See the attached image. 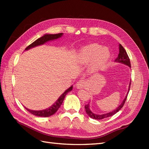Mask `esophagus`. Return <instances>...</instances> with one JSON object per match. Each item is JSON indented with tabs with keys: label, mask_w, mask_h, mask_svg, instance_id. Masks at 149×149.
<instances>
[{
	"label": "esophagus",
	"mask_w": 149,
	"mask_h": 149,
	"mask_svg": "<svg viewBox=\"0 0 149 149\" xmlns=\"http://www.w3.org/2000/svg\"><path fill=\"white\" fill-rule=\"evenodd\" d=\"M86 81L83 79H81L79 81L76 83V87L79 89H81V88H83L86 86Z\"/></svg>",
	"instance_id": "obj_1"
}]
</instances>
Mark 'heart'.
I'll return each mask as SVG.
<instances>
[{
    "label": "heart",
    "mask_w": 149,
    "mask_h": 149,
    "mask_svg": "<svg viewBox=\"0 0 149 149\" xmlns=\"http://www.w3.org/2000/svg\"><path fill=\"white\" fill-rule=\"evenodd\" d=\"M79 56L84 61H90L93 59L91 68L97 70L106 65L109 58V52L106 47H102L96 43L88 45L82 49Z\"/></svg>",
    "instance_id": "b5f03b06"
}]
</instances>
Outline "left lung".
Segmentation results:
<instances>
[{
    "label": "left lung",
    "mask_w": 149,
    "mask_h": 149,
    "mask_svg": "<svg viewBox=\"0 0 149 149\" xmlns=\"http://www.w3.org/2000/svg\"><path fill=\"white\" fill-rule=\"evenodd\" d=\"M115 61L123 63V64H125L126 65L129 66V67L131 68L130 59H129L127 52H126L125 50L122 46L121 44H120V45H119V54H118V58H117L115 59ZM130 86H131V83H130V84H129V91H128V92H127V94L126 95V97L125 98V99L123 100V102H122V104H120V105L118 106V107H117V108L115 110H114V111H113L110 112V113H108L104 114V115H96V114H94L93 113L91 112V111L90 110L89 104H86V105L84 106L85 109H86V114L90 117H91V118H93V119H95V120H101V119L106 118H107V117H109V116H111L114 115H115V114H116L117 112H118L120 109L122 108V107L123 106V105H124V104L125 102V100H126V99H127V97L129 91V89H130Z\"/></svg>",
    "instance_id": "left-lung-1"
}]
</instances>
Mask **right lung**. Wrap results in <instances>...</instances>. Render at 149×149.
I'll list each match as a JSON object with an SVG mask.
<instances>
[{
	"instance_id": "1",
	"label": "right lung",
	"mask_w": 149,
	"mask_h": 149,
	"mask_svg": "<svg viewBox=\"0 0 149 149\" xmlns=\"http://www.w3.org/2000/svg\"><path fill=\"white\" fill-rule=\"evenodd\" d=\"M62 35H63V33H58L56 34H45V35H44L42 37H41L40 38L36 40L35 42H34L33 43H31L29 46H27L25 50H27L36 46L42 45V44L45 43V42H48V41H50V40L58 39L59 38L61 37ZM72 88L73 87L71 86L70 87L68 90H66L65 92L61 95V97L59 98L58 100L56 101L55 104H54L51 107H50L48 109H45V110H42V111H33V110H30L29 109H27L26 107H25V108H26L29 113H32L33 115L38 116L48 117V116H51L54 115V114L58 110L59 107L61 106V105L63 103V101L64 100L66 95L67 94L69 91H70L72 90Z\"/></svg>"
}]
</instances>
